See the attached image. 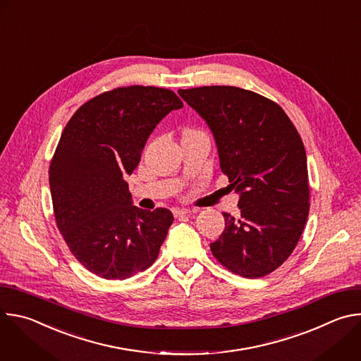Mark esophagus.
I'll use <instances>...</instances> for the list:
<instances>
[{
	"mask_svg": "<svg viewBox=\"0 0 361 361\" xmlns=\"http://www.w3.org/2000/svg\"><path fill=\"white\" fill-rule=\"evenodd\" d=\"M191 213V210L190 209H174L173 210V214L176 216V217H181V216H188Z\"/></svg>",
	"mask_w": 361,
	"mask_h": 361,
	"instance_id": "obj_1",
	"label": "esophagus"
}]
</instances>
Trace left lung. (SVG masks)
<instances>
[{"label":"left lung","mask_w":361,"mask_h":361,"mask_svg":"<svg viewBox=\"0 0 361 361\" xmlns=\"http://www.w3.org/2000/svg\"><path fill=\"white\" fill-rule=\"evenodd\" d=\"M178 95L209 126L240 197V217L223 213L226 228L210 248L235 274L267 276L288 259L308 217L302 141L283 109L260 94L212 85Z\"/></svg>","instance_id":"obj_1"}]
</instances>
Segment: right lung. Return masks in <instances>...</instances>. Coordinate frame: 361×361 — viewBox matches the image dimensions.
Instances as JSON below:
<instances>
[{
    "label": "right lung",
    "mask_w": 361,
    "mask_h": 361,
    "mask_svg": "<svg viewBox=\"0 0 361 361\" xmlns=\"http://www.w3.org/2000/svg\"><path fill=\"white\" fill-rule=\"evenodd\" d=\"M183 107L170 90L131 85L99 94L66 126L49 166L57 227L75 259L107 280H124L159 257L173 214L133 205L127 176L157 124Z\"/></svg>",
    "instance_id": "obj_1"
}]
</instances>
